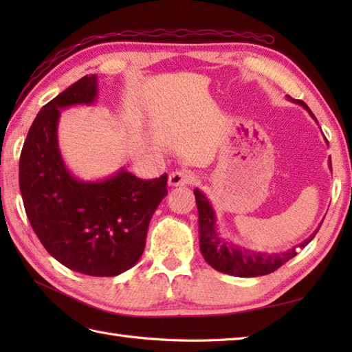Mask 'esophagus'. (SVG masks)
Returning a JSON list of instances; mask_svg holds the SVG:
<instances>
[{
    "label": "esophagus",
    "instance_id": "1",
    "mask_svg": "<svg viewBox=\"0 0 352 352\" xmlns=\"http://www.w3.org/2000/svg\"><path fill=\"white\" fill-rule=\"evenodd\" d=\"M195 182V174L190 170H174L169 174V186L178 188V186H188Z\"/></svg>",
    "mask_w": 352,
    "mask_h": 352
}]
</instances>
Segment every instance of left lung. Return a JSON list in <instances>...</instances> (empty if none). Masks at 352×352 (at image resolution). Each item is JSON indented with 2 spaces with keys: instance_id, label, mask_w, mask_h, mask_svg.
Segmentation results:
<instances>
[{
  "instance_id": "1",
  "label": "left lung",
  "mask_w": 352,
  "mask_h": 352,
  "mask_svg": "<svg viewBox=\"0 0 352 352\" xmlns=\"http://www.w3.org/2000/svg\"><path fill=\"white\" fill-rule=\"evenodd\" d=\"M287 100L300 104L305 110L309 111V115L315 119H318L315 115L311 113L307 104L301 100H292L287 96ZM330 166H331V159H330ZM197 199V207H198V227H199V250L203 254L204 260L207 261L216 271L222 274L234 275V276H260L266 275L276 271L280 266H283L286 261L294 258L298 252V248H304L305 245H309L313 237L316 236L318 230H315L309 239H305L304 242L298 245V248H290L284 252L278 254H267L261 251H252V250H245L241 246L234 245L233 242L227 241V239L221 237V233L216 227V214L212 207V203L208 198L204 195L199 189L193 190Z\"/></svg>"
}]
</instances>
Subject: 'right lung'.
I'll return each instance as SVG.
<instances>
[{
    "mask_svg": "<svg viewBox=\"0 0 352 352\" xmlns=\"http://www.w3.org/2000/svg\"><path fill=\"white\" fill-rule=\"evenodd\" d=\"M98 96V78L85 76L37 113L19 159L27 218L52 257L72 271L115 276L138 263L148 226L168 195V175L140 180L124 168L106 180L83 182L63 162L57 139L62 109Z\"/></svg>",
    "mask_w": 352,
    "mask_h": 352,
    "instance_id": "right-lung-1",
    "label": "right lung"
}]
</instances>
